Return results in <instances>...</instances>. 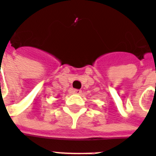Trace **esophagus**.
Returning <instances> with one entry per match:
<instances>
[{
	"label": "esophagus",
	"mask_w": 156,
	"mask_h": 156,
	"mask_svg": "<svg viewBox=\"0 0 156 156\" xmlns=\"http://www.w3.org/2000/svg\"><path fill=\"white\" fill-rule=\"evenodd\" d=\"M72 93L73 94H76V95H80L81 93V90H72Z\"/></svg>",
	"instance_id": "obj_1"
}]
</instances>
